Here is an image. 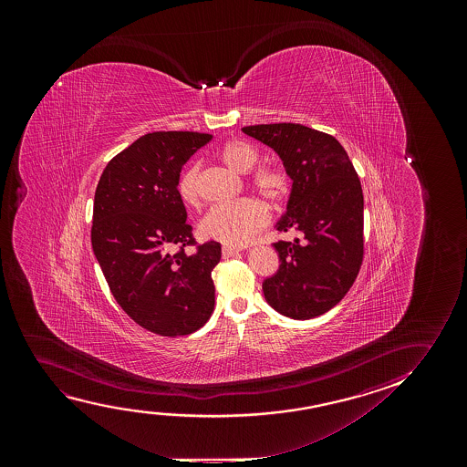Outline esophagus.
I'll use <instances>...</instances> for the list:
<instances>
[{"mask_svg": "<svg viewBox=\"0 0 467 467\" xmlns=\"http://www.w3.org/2000/svg\"><path fill=\"white\" fill-rule=\"evenodd\" d=\"M222 255H223V258H231V256L239 255V250L233 249V247H223Z\"/></svg>", "mask_w": 467, "mask_h": 467, "instance_id": "1", "label": "esophagus"}]
</instances>
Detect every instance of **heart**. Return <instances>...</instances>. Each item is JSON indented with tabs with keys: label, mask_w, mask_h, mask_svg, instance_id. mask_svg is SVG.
Listing matches in <instances>:
<instances>
[{
	"label": "heart",
	"mask_w": 467,
	"mask_h": 467,
	"mask_svg": "<svg viewBox=\"0 0 467 467\" xmlns=\"http://www.w3.org/2000/svg\"><path fill=\"white\" fill-rule=\"evenodd\" d=\"M218 158L233 172H249L255 166L258 153L247 141L230 140L218 150ZM198 166H192L179 180V196L186 207L199 204ZM252 185L263 198L277 202L290 192V180L281 167H263L252 177ZM268 212L258 201L239 199L228 204L212 207L199 223V233L205 239L218 241L224 245H245L256 233L268 223Z\"/></svg>",
	"instance_id": "b5f03b06"
}]
</instances>
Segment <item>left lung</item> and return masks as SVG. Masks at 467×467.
Returning <instances> with one entry per match:
<instances>
[{"label":"left lung","instance_id":"left-lung-1","mask_svg":"<svg viewBox=\"0 0 467 467\" xmlns=\"http://www.w3.org/2000/svg\"><path fill=\"white\" fill-rule=\"evenodd\" d=\"M244 134L273 148L292 188L277 231L294 243H275L279 268L263 281L269 306L306 320L343 300L364 255V194L351 161L335 137L303 124H258Z\"/></svg>","mask_w":467,"mask_h":467}]
</instances>
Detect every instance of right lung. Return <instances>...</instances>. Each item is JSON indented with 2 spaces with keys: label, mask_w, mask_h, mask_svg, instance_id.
<instances>
[{
  "label": "right lung",
  "mask_w": 467,
  "mask_h": 467,
  "mask_svg": "<svg viewBox=\"0 0 467 467\" xmlns=\"http://www.w3.org/2000/svg\"><path fill=\"white\" fill-rule=\"evenodd\" d=\"M198 132H153L109 161L97 185L92 250L109 290L129 317L162 337L196 332L215 306L212 269L222 247L196 255L179 180L186 161L211 140ZM179 246L172 256L170 250Z\"/></svg>",
  "instance_id": "add662e5"
}]
</instances>
